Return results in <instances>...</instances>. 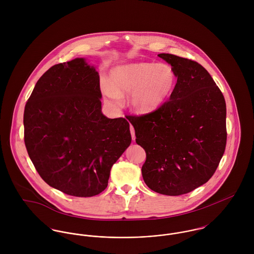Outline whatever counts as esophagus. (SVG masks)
I'll use <instances>...</instances> for the list:
<instances>
[{
	"mask_svg": "<svg viewBox=\"0 0 254 254\" xmlns=\"http://www.w3.org/2000/svg\"><path fill=\"white\" fill-rule=\"evenodd\" d=\"M130 132H131V135H132V139L135 140V139H136V136H135V130H134L133 126H130Z\"/></svg>",
	"mask_w": 254,
	"mask_h": 254,
	"instance_id": "esophagus-1",
	"label": "esophagus"
}]
</instances>
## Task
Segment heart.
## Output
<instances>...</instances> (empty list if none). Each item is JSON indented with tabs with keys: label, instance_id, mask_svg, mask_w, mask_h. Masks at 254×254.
Segmentation results:
<instances>
[{
	"label": "heart",
	"instance_id": "b5f03b06",
	"mask_svg": "<svg viewBox=\"0 0 254 254\" xmlns=\"http://www.w3.org/2000/svg\"><path fill=\"white\" fill-rule=\"evenodd\" d=\"M177 85L174 68L166 64L134 63L118 65L102 83L105 94L116 103L130 96V107L139 113L159 109L173 95Z\"/></svg>",
	"mask_w": 254,
	"mask_h": 254
}]
</instances>
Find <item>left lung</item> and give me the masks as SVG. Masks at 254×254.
I'll return each mask as SVG.
<instances>
[{
  "instance_id": "8db88e82",
  "label": "left lung",
  "mask_w": 254,
  "mask_h": 254,
  "mask_svg": "<svg viewBox=\"0 0 254 254\" xmlns=\"http://www.w3.org/2000/svg\"><path fill=\"white\" fill-rule=\"evenodd\" d=\"M158 57L176 72L175 91L159 109L128 120L146 153L142 167L146 186L180 195L205 184L217 169L227 141L226 103L199 64L170 54Z\"/></svg>"
}]
</instances>
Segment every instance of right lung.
I'll return each instance as SVG.
<instances>
[{"label":"right lung","mask_w":254,"mask_h":254,"mask_svg":"<svg viewBox=\"0 0 254 254\" xmlns=\"http://www.w3.org/2000/svg\"><path fill=\"white\" fill-rule=\"evenodd\" d=\"M101 99L99 72L77 58L44 73L26 103L28 155L41 178L66 194L101 193L112 165L131 144L129 122L105 116Z\"/></svg>","instance_id":"right-lung-1"}]
</instances>
